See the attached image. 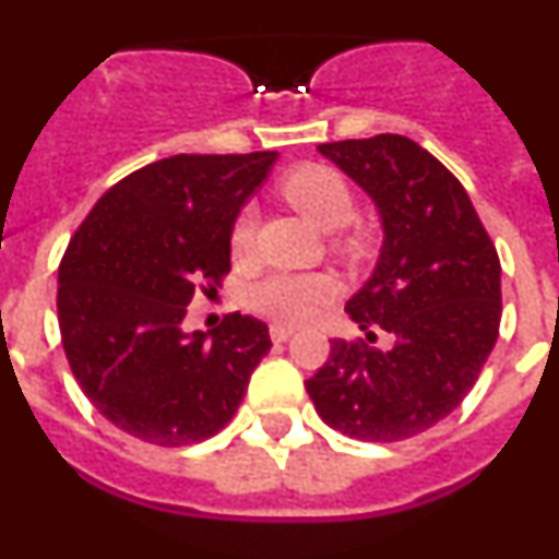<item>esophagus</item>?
Returning a JSON list of instances; mask_svg holds the SVG:
<instances>
[{"label": "esophagus", "mask_w": 559, "mask_h": 559, "mask_svg": "<svg viewBox=\"0 0 559 559\" xmlns=\"http://www.w3.org/2000/svg\"><path fill=\"white\" fill-rule=\"evenodd\" d=\"M294 333L296 328H290V324H271V341H274V344H283V341H288Z\"/></svg>", "instance_id": "1"}]
</instances>
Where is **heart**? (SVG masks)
<instances>
[{
    "instance_id": "b5f03b06",
    "label": "heart",
    "mask_w": 559,
    "mask_h": 559,
    "mask_svg": "<svg viewBox=\"0 0 559 559\" xmlns=\"http://www.w3.org/2000/svg\"><path fill=\"white\" fill-rule=\"evenodd\" d=\"M283 199L302 215L308 224H313L319 231H338L353 221L355 201L349 192L347 181L330 167H299L288 173L280 185ZM254 212L246 210L237 215L231 226V254H249L254 243ZM349 251L358 249L355 240L347 243ZM333 296V283L328 276L319 274H271L249 290V305L260 313L280 319V322H305L316 310L322 308Z\"/></svg>"
}]
</instances>
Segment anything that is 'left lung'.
Returning <instances> with one entry per match:
<instances>
[{"label": "left lung", "mask_w": 559, "mask_h": 559, "mask_svg": "<svg viewBox=\"0 0 559 559\" xmlns=\"http://www.w3.org/2000/svg\"><path fill=\"white\" fill-rule=\"evenodd\" d=\"M372 199L383 243L347 313L367 341H330L305 380L319 417L364 442H400L437 426L467 397L501 324V263L459 179L408 136L319 145Z\"/></svg>", "instance_id": "8db88e82"}]
</instances>
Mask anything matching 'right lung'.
Segmentation results:
<instances>
[{
  "instance_id": "add662e5",
  "label": "right lung",
  "mask_w": 559,
  "mask_h": 559,
  "mask_svg": "<svg viewBox=\"0 0 559 559\" xmlns=\"http://www.w3.org/2000/svg\"><path fill=\"white\" fill-rule=\"evenodd\" d=\"M274 151L179 153L131 173L95 204L58 269L63 353L92 406L162 448L210 439L235 417L271 349L260 319L185 330L195 290L231 269V226ZM206 290V288H204Z\"/></svg>"
}]
</instances>
